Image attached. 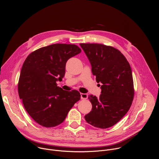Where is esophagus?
I'll return each mask as SVG.
<instances>
[{"label":"esophagus","instance_id":"1","mask_svg":"<svg viewBox=\"0 0 159 159\" xmlns=\"http://www.w3.org/2000/svg\"><path fill=\"white\" fill-rule=\"evenodd\" d=\"M87 94H84V93H80V98L82 99H87Z\"/></svg>","mask_w":159,"mask_h":159}]
</instances>
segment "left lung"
I'll use <instances>...</instances> for the list:
<instances>
[{
	"label": "left lung",
	"mask_w": 159,
	"mask_h": 159,
	"mask_svg": "<svg viewBox=\"0 0 159 159\" xmlns=\"http://www.w3.org/2000/svg\"><path fill=\"white\" fill-rule=\"evenodd\" d=\"M97 82L102 83L99 98L89 95L91 111L84 118L90 125L107 128L116 124L129 109L134 97L132 72L125 56L112 47L81 43Z\"/></svg>",
	"instance_id": "1"
}]
</instances>
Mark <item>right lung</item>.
Instances as JSON below:
<instances>
[{
    "label": "right lung",
    "mask_w": 159,
    "mask_h": 159,
    "mask_svg": "<svg viewBox=\"0 0 159 159\" xmlns=\"http://www.w3.org/2000/svg\"><path fill=\"white\" fill-rule=\"evenodd\" d=\"M80 52L75 44H53L32 52L25 60L18 93L25 109L39 125L47 128L59 125L80 99L77 90L66 91L56 84L65 75L67 60Z\"/></svg>",
    "instance_id": "right-lung-1"
}]
</instances>
